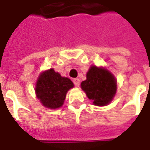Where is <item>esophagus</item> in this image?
Listing matches in <instances>:
<instances>
[{"mask_svg": "<svg viewBox=\"0 0 150 150\" xmlns=\"http://www.w3.org/2000/svg\"><path fill=\"white\" fill-rule=\"evenodd\" d=\"M73 83L75 85V86L78 87L80 86V80L78 78H75V79H73Z\"/></svg>", "mask_w": 150, "mask_h": 150, "instance_id": "1", "label": "esophagus"}]
</instances>
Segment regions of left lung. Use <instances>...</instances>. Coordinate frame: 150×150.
Returning <instances> with one entry per match:
<instances>
[{
  "label": "left lung",
  "mask_w": 150,
  "mask_h": 150,
  "mask_svg": "<svg viewBox=\"0 0 150 150\" xmlns=\"http://www.w3.org/2000/svg\"><path fill=\"white\" fill-rule=\"evenodd\" d=\"M86 96L94 105L106 106L115 95L117 82L114 75L104 68L91 66L86 73V80L81 84Z\"/></svg>",
  "instance_id": "obj_1"
}]
</instances>
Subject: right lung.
<instances>
[{"label": "right lung", "instance_id": "add662e5", "mask_svg": "<svg viewBox=\"0 0 150 150\" xmlns=\"http://www.w3.org/2000/svg\"><path fill=\"white\" fill-rule=\"evenodd\" d=\"M73 86L69 78L61 77L50 69L40 73L36 81L35 94L44 107L56 109L62 107L67 92Z\"/></svg>", "mask_w": 150, "mask_h": 150}]
</instances>
